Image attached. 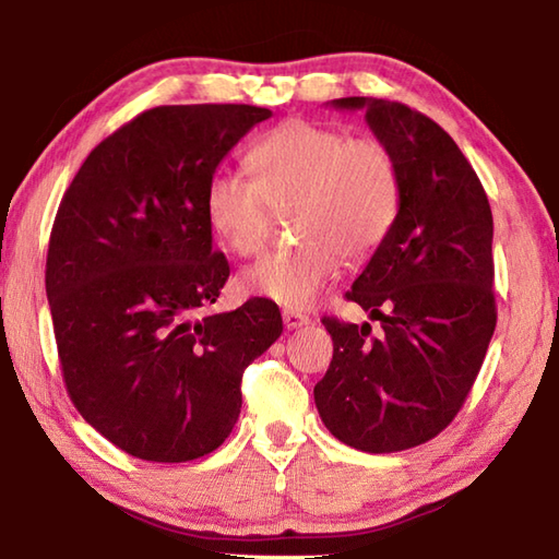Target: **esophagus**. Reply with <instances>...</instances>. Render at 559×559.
I'll return each instance as SVG.
<instances>
[{"mask_svg": "<svg viewBox=\"0 0 559 559\" xmlns=\"http://www.w3.org/2000/svg\"><path fill=\"white\" fill-rule=\"evenodd\" d=\"M308 323H310V318L306 313H298V310H290V308L283 310V325H286L288 330H298Z\"/></svg>", "mask_w": 559, "mask_h": 559, "instance_id": "obj_1", "label": "esophagus"}]
</instances>
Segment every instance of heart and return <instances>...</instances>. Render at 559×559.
Here are the masks:
<instances>
[{
	"label": "heart",
	"mask_w": 559,
	"mask_h": 559,
	"mask_svg": "<svg viewBox=\"0 0 559 559\" xmlns=\"http://www.w3.org/2000/svg\"><path fill=\"white\" fill-rule=\"evenodd\" d=\"M249 167L253 179L229 169L210 177L204 214L226 249L251 257L266 243L271 210L293 204L300 241L241 273L243 290L286 308L310 306L343 253L357 261L380 249L400 214V169L374 138L293 118L253 143Z\"/></svg>",
	"instance_id": "heart-1"
}]
</instances>
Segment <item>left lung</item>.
<instances>
[{
	"label": "left lung",
	"mask_w": 559,
	"mask_h": 559,
	"mask_svg": "<svg viewBox=\"0 0 559 559\" xmlns=\"http://www.w3.org/2000/svg\"><path fill=\"white\" fill-rule=\"evenodd\" d=\"M365 110L400 169V214L347 300L380 320L323 318L333 359L316 384L328 431L367 453L437 437L466 402L496 330L493 214L484 185L451 135L394 100L337 98Z\"/></svg>",
	"instance_id": "1"
}]
</instances>
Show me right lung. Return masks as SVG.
<instances>
[{"instance_id":"1","label":"right lung","mask_w":559,"mask_h":559,"mask_svg":"<svg viewBox=\"0 0 559 559\" xmlns=\"http://www.w3.org/2000/svg\"><path fill=\"white\" fill-rule=\"evenodd\" d=\"M269 108L159 106L112 132L66 189L46 298L71 402L130 456L185 463L219 449L241 374L283 333L276 302L204 316L229 278L204 189Z\"/></svg>"}]
</instances>
